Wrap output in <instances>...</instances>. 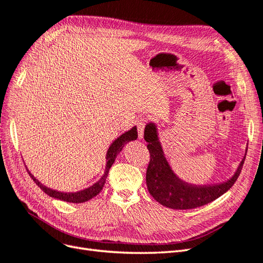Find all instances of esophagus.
I'll list each match as a JSON object with an SVG mask.
<instances>
[{"label":"esophagus","instance_id":"1","mask_svg":"<svg viewBox=\"0 0 263 263\" xmlns=\"http://www.w3.org/2000/svg\"><path fill=\"white\" fill-rule=\"evenodd\" d=\"M146 119H140L137 123V128H138V136L139 139H141L143 137V132H144V127H146Z\"/></svg>","mask_w":263,"mask_h":263}]
</instances>
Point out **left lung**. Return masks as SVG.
Here are the masks:
<instances>
[{"label": "left lung", "instance_id": "left-lung-1", "mask_svg": "<svg viewBox=\"0 0 263 263\" xmlns=\"http://www.w3.org/2000/svg\"><path fill=\"white\" fill-rule=\"evenodd\" d=\"M144 140L148 142L147 148L150 152V162L146 174L149 193L162 205L176 210L195 209L221 197L236 182L246 158H242L234 175L225 182L211 185H193L180 179L170 166L159 140L155 123L150 122L146 125Z\"/></svg>", "mask_w": 263, "mask_h": 263}]
</instances>
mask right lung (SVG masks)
<instances>
[{"label":"right lung","instance_id":"obj_1","mask_svg":"<svg viewBox=\"0 0 263 263\" xmlns=\"http://www.w3.org/2000/svg\"><path fill=\"white\" fill-rule=\"evenodd\" d=\"M138 138V134H137V127L134 126L132 129H129L128 132H125L124 134H122L120 137H117L112 143L111 146L108 147L107 152H106V165H105V171H104V174L102 175V177L98 180L97 183H95L93 185H91L88 188H85L83 190H79V192H75V193H64V192H59V190L55 189H52L49 188L47 186H44L43 184H41L39 180L35 178L30 172L29 170L27 168L28 171V173L30 175V177L33 179V182L37 184L43 192L49 195L52 198H55V199H60V200L63 201H66V202H71V203H81V202H86L90 199H92L93 197H96L99 193L101 192L104 183L106 180L107 174H108V171H110L112 164L114 163L117 155L122 151V149L124 148V146L127 142L132 141V140H136Z\"/></svg>","mask_w":263,"mask_h":263}]
</instances>
